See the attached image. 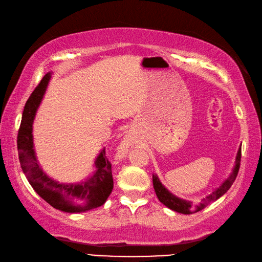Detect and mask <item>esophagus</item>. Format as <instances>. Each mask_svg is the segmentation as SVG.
I'll return each mask as SVG.
<instances>
[{
  "label": "esophagus",
  "mask_w": 262,
  "mask_h": 262,
  "mask_svg": "<svg viewBox=\"0 0 262 262\" xmlns=\"http://www.w3.org/2000/svg\"><path fill=\"white\" fill-rule=\"evenodd\" d=\"M132 143H133V140H132L131 136L126 134V136L123 137V139L121 140V143L119 144V147H118V157L119 158H123L126 155L128 150L132 146Z\"/></svg>",
  "instance_id": "esophagus-1"
}]
</instances>
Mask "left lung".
<instances>
[{
  "label": "left lung",
  "mask_w": 262,
  "mask_h": 262,
  "mask_svg": "<svg viewBox=\"0 0 262 262\" xmlns=\"http://www.w3.org/2000/svg\"><path fill=\"white\" fill-rule=\"evenodd\" d=\"M242 146V145H241ZM241 157H242V148L239 147L238 152H237L236 158H235V165L232 169V172L229 173V176L222 182L219 188H216L212 193H210L208 196H205L202 199V201L198 204H193L192 201L181 199V198L171 193L169 190L166 188L158 178L157 175H153V187L155 190V193L165 207L169 208L172 211H176L181 214H192L195 212H199L205 207H208L209 204L212 202L216 201L219 198L223 195L227 190L231 188L233 182L235 181L237 173L239 170V165H241Z\"/></svg>",
  "instance_id": "1"
}]
</instances>
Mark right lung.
Wrapping results in <instances>:
<instances>
[{
	"mask_svg": "<svg viewBox=\"0 0 262 262\" xmlns=\"http://www.w3.org/2000/svg\"><path fill=\"white\" fill-rule=\"evenodd\" d=\"M52 72L47 73L30 95L24 107L17 137V149L20 167L30 186L54 209L67 213H81L96 209L104 204L114 188L112 164L102 148L95 158V171L81 182H60L49 177L41 168L36 156L33 124L40 106Z\"/></svg>",
	"mask_w": 262,
	"mask_h": 262,
	"instance_id": "right-lung-1",
	"label": "right lung"
}]
</instances>
